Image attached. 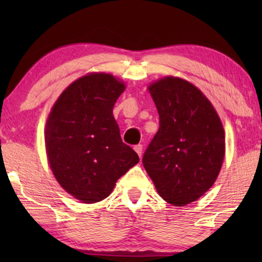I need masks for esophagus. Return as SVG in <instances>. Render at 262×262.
<instances>
[{"instance_id":"34e87169","label":"esophagus","mask_w":262,"mask_h":262,"mask_svg":"<svg viewBox=\"0 0 262 262\" xmlns=\"http://www.w3.org/2000/svg\"><path fill=\"white\" fill-rule=\"evenodd\" d=\"M134 149H135V151L138 154V156H139V157H142V152H143V146H142L141 144H138V145H136Z\"/></svg>"}]
</instances>
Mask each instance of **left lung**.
Masks as SVG:
<instances>
[{
    "label": "left lung",
    "mask_w": 262,
    "mask_h": 262,
    "mask_svg": "<svg viewBox=\"0 0 262 262\" xmlns=\"http://www.w3.org/2000/svg\"><path fill=\"white\" fill-rule=\"evenodd\" d=\"M160 128L143 156L161 198L188 205L217 180L225 156V132L217 111L191 82L164 76L148 85Z\"/></svg>",
    "instance_id": "left-lung-1"
}]
</instances>
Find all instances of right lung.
I'll return each mask as SVG.
<instances>
[{
  "instance_id": "1",
  "label": "right lung",
  "mask_w": 262,
  "mask_h": 262,
  "mask_svg": "<svg viewBox=\"0 0 262 262\" xmlns=\"http://www.w3.org/2000/svg\"><path fill=\"white\" fill-rule=\"evenodd\" d=\"M126 85L106 73H89L70 83L45 125L48 162L64 191L84 204L101 202L118 179L139 162L124 144L113 106Z\"/></svg>"
}]
</instances>
